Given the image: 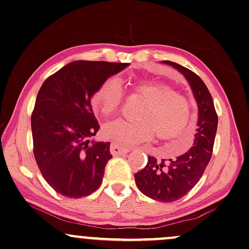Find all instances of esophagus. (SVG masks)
Returning a JSON list of instances; mask_svg holds the SVG:
<instances>
[{"instance_id":"esophagus-1","label":"esophagus","mask_w":249,"mask_h":249,"mask_svg":"<svg viewBox=\"0 0 249 249\" xmlns=\"http://www.w3.org/2000/svg\"><path fill=\"white\" fill-rule=\"evenodd\" d=\"M128 152V148H125L121 146V144H117L112 142L110 144V153L114 156H119V155H125Z\"/></svg>"}]
</instances>
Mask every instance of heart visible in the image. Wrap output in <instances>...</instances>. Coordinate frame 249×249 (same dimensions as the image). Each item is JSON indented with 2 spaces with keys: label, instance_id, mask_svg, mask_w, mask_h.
I'll return each mask as SVG.
<instances>
[{
  "label": "heart",
  "instance_id": "b5f03b06",
  "mask_svg": "<svg viewBox=\"0 0 249 249\" xmlns=\"http://www.w3.org/2000/svg\"><path fill=\"white\" fill-rule=\"evenodd\" d=\"M132 95L143 103L137 110V121L117 119L106 124L102 134L106 139L123 146L152 141H170L163 152L169 156H180L191 149L194 142L192 128L193 108L186 96L174 87L159 80H139L131 86ZM124 93L117 79L109 78L97 87L92 95V106L103 117L117 114Z\"/></svg>",
  "mask_w": 249,
  "mask_h": 249
}]
</instances>
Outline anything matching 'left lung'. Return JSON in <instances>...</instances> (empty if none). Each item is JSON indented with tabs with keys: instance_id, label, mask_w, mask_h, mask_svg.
Wrapping results in <instances>:
<instances>
[{
	"instance_id": "obj_1",
	"label": "left lung",
	"mask_w": 249,
	"mask_h": 249,
	"mask_svg": "<svg viewBox=\"0 0 249 249\" xmlns=\"http://www.w3.org/2000/svg\"><path fill=\"white\" fill-rule=\"evenodd\" d=\"M185 75L199 107V121L194 146L176 160L157 161L148 156L147 165L134 175L135 184L144 195L161 202H174L186 195L200 178L212 159L218 116L213 96L202 79L180 64L163 61Z\"/></svg>"
}]
</instances>
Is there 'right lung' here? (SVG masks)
Here are the masks:
<instances>
[{
  "label": "right lung",
  "mask_w": 249,
  "mask_h": 249,
  "mask_svg": "<svg viewBox=\"0 0 249 249\" xmlns=\"http://www.w3.org/2000/svg\"><path fill=\"white\" fill-rule=\"evenodd\" d=\"M128 63L75 61L47 78L31 116L33 153L45 180L70 199L87 196L101 185L112 155L110 142H90L100 125L90 97Z\"/></svg>",
  "instance_id": "1"
}]
</instances>
